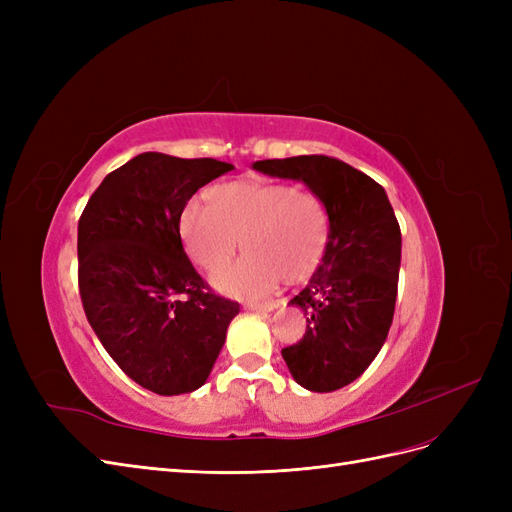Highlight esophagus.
I'll list each match as a JSON object with an SVG mask.
<instances>
[{"label": "esophagus", "mask_w": 512, "mask_h": 512, "mask_svg": "<svg viewBox=\"0 0 512 512\" xmlns=\"http://www.w3.org/2000/svg\"><path fill=\"white\" fill-rule=\"evenodd\" d=\"M277 303H256V301H247L245 309H252V312H273Z\"/></svg>", "instance_id": "34e87169"}]
</instances>
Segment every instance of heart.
Returning a JSON list of instances; mask_svg holds the SVG:
<instances>
[{"label":"heart","instance_id":"obj_1","mask_svg":"<svg viewBox=\"0 0 512 512\" xmlns=\"http://www.w3.org/2000/svg\"><path fill=\"white\" fill-rule=\"evenodd\" d=\"M209 207L188 203L179 237L194 267L217 273L234 257L238 239L248 254L213 286L230 297H267L284 280L305 282L322 265L331 241V213L312 190L286 181L237 179L213 185Z\"/></svg>","mask_w":512,"mask_h":512}]
</instances>
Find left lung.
Instances as JSON below:
<instances>
[{
  "mask_svg": "<svg viewBox=\"0 0 512 512\" xmlns=\"http://www.w3.org/2000/svg\"><path fill=\"white\" fill-rule=\"evenodd\" d=\"M256 170L303 181L331 213L322 265L290 303L307 316L305 335L282 350L303 389L331 393L354 382L389 335L401 262V230L380 183L329 156L260 160Z\"/></svg>",
  "mask_w": 512,
  "mask_h": 512,
  "instance_id": "1",
  "label": "left lung"
}]
</instances>
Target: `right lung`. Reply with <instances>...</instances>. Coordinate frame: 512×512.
Returning <instances> with one entry per match:
<instances>
[{"instance_id": "right-lung-1", "label": "right lung", "mask_w": 512, "mask_h": 512, "mask_svg": "<svg viewBox=\"0 0 512 512\" xmlns=\"http://www.w3.org/2000/svg\"><path fill=\"white\" fill-rule=\"evenodd\" d=\"M235 166L147 151L108 173L79 220V292L111 359L158 395L203 386L239 303L215 294L183 250L188 200Z\"/></svg>"}]
</instances>
